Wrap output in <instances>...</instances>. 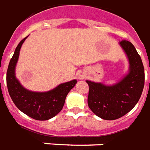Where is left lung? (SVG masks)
I'll use <instances>...</instances> for the list:
<instances>
[{
  "mask_svg": "<svg viewBox=\"0 0 150 150\" xmlns=\"http://www.w3.org/2000/svg\"><path fill=\"white\" fill-rule=\"evenodd\" d=\"M119 44L129 59V74L110 86L86 81L89 88L88 107L104 120H116L129 112L138 102L145 85L144 66L135 47L126 40Z\"/></svg>",
  "mask_w": 150,
  "mask_h": 150,
  "instance_id": "obj_1",
  "label": "left lung"
}]
</instances>
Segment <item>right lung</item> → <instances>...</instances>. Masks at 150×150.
Masks as SVG:
<instances>
[{
    "mask_svg": "<svg viewBox=\"0 0 150 150\" xmlns=\"http://www.w3.org/2000/svg\"><path fill=\"white\" fill-rule=\"evenodd\" d=\"M24 38L15 50L6 74L8 93L15 105L26 115L38 121H46L55 117L64 106L66 96L76 84V80L63 83L52 90L44 93L29 91L23 87L15 76V68Z\"/></svg>",
    "mask_w": 150,
    "mask_h": 150,
    "instance_id": "1",
    "label": "right lung"
}]
</instances>
